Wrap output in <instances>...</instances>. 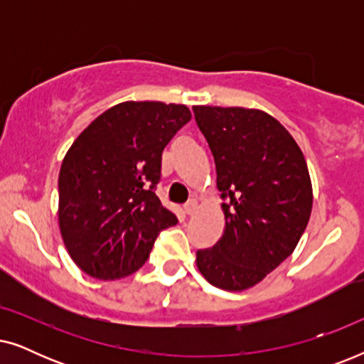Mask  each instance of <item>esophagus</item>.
Returning <instances> with one entry per match:
<instances>
[{
    "label": "esophagus",
    "mask_w": 364,
    "mask_h": 364,
    "mask_svg": "<svg viewBox=\"0 0 364 364\" xmlns=\"http://www.w3.org/2000/svg\"><path fill=\"white\" fill-rule=\"evenodd\" d=\"M197 212V200H188L186 205H183V213H186V215H193V213Z\"/></svg>",
    "instance_id": "obj_1"
}]
</instances>
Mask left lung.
Instances as JSON below:
<instances>
[{
	"mask_svg": "<svg viewBox=\"0 0 364 364\" xmlns=\"http://www.w3.org/2000/svg\"><path fill=\"white\" fill-rule=\"evenodd\" d=\"M210 147L225 227L197 250V268L227 291L255 287L291 255L311 215L306 161L291 134L260 109L193 106Z\"/></svg>",
	"mask_w": 364,
	"mask_h": 364,
	"instance_id": "8db88e82",
	"label": "left lung"
}]
</instances>
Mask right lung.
<instances>
[{"label": "right lung", "instance_id": "add662e5", "mask_svg": "<svg viewBox=\"0 0 364 364\" xmlns=\"http://www.w3.org/2000/svg\"><path fill=\"white\" fill-rule=\"evenodd\" d=\"M192 119L183 104L126 101L79 134L59 171L58 223L73 262L111 282L137 272L177 218L154 192L164 147Z\"/></svg>", "mask_w": 364, "mask_h": 364}]
</instances>
